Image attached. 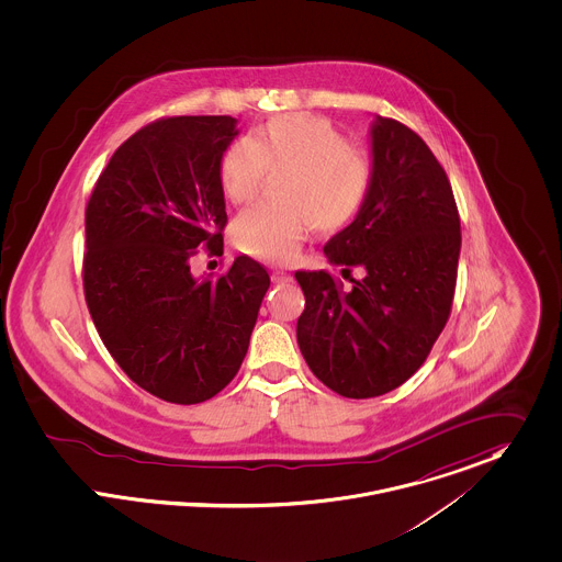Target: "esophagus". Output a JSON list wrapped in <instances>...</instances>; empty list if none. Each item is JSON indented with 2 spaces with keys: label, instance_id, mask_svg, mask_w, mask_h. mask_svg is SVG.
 Segmentation results:
<instances>
[{
  "label": "esophagus",
  "instance_id": "obj_1",
  "mask_svg": "<svg viewBox=\"0 0 562 562\" xmlns=\"http://www.w3.org/2000/svg\"><path fill=\"white\" fill-rule=\"evenodd\" d=\"M271 280H273V284H286V282H291V280H293V276H291V273H286V271L276 269V271L271 273Z\"/></svg>",
  "mask_w": 562,
  "mask_h": 562
}]
</instances>
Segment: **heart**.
<instances>
[{
    "instance_id": "b5f03b06",
    "label": "heart",
    "mask_w": 562,
    "mask_h": 562,
    "mask_svg": "<svg viewBox=\"0 0 562 562\" xmlns=\"http://www.w3.org/2000/svg\"><path fill=\"white\" fill-rule=\"evenodd\" d=\"M267 166H284L278 177L282 198L237 215L231 237L239 250L269 262L293 260L312 224L323 233L349 226L371 188L367 157L349 148L338 128L311 114L284 116L235 139L220 159L224 195L233 204L251 200Z\"/></svg>"
}]
</instances>
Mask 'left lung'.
Returning a JSON list of instances; mask_svg holds the SVG:
<instances>
[{
  "label": "left lung",
  "instance_id": "left-lung-1",
  "mask_svg": "<svg viewBox=\"0 0 562 562\" xmlns=\"http://www.w3.org/2000/svg\"><path fill=\"white\" fill-rule=\"evenodd\" d=\"M362 267L345 289L331 271H297L306 308L297 342L312 373L347 398L405 383L427 360L454 295L461 224L436 155L392 119L371 125V188L362 211L323 248Z\"/></svg>",
  "mask_w": 562,
  "mask_h": 562
}]
</instances>
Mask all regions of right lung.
<instances>
[{
    "label": "right lung",
    "mask_w": 562,
    "mask_h": 562,
    "mask_svg": "<svg viewBox=\"0 0 562 562\" xmlns=\"http://www.w3.org/2000/svg\"><path fill=\"white\" fill-rule=\"evenodd\" d=\"M231 116H179L133 133L86 209L83 289L97 331L146 392L179 405L215 396L239 371L269 273L237 256L228 273H191L198 246L222 254L220 159Z\"/></svg>",
    "instance_id": "add662e5"
}]
</instances>
